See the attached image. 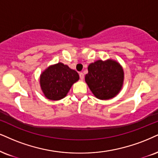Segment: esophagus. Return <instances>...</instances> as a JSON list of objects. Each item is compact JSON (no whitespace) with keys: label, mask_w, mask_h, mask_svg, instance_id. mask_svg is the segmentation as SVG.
<instances>
[{"label":"esophagus","mask_w":158,"mask_h":158,"mask_svg":"<svg viewBox=\"0 0 158 158\" xmlns=\"http://www.w3.org/2000/svg\"><path fill=\"white\" fill-rule=\"evenodd\" d=\"M79 75H80V78H81V80H83V78H84V74H83V73H80Z\"/></svg>","instance_id":"34e87169"}]
</instances>
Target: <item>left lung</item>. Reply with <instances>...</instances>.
<instances>
[{"label":"left lung","mask_w":158,"mask_h":158,"mask_svg":"<svg viewBox=\"0 0 158 158\" xmlns=\"http://www.w3.org/2000/svg\"><path fill=\"white\" fill-rule=\"evenodd\" d=\"M123 67L111 58L97 60L88 67L85 81L92 94L99 100L114 98L122 90L124 84Z\"/></svg>","instance_id":"8db88e82"}]
</instances>
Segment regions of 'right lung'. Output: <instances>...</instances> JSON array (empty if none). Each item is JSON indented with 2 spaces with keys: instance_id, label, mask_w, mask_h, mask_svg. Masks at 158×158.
<instances>
[{
  "instance_id": "1",
  "label": "right lung",
  "mask_w": 158,
  "mask_h": 158,
  "mask_svg": "<svg viewBox=\"0 0 158 158\" xmlns=\"http://www.w3.org/2000/svg\"><path fill=\"white\" fill-rule=\"evenodd\" d=\"M79 75L61 62L47 67L41 73L40 83L44 97L50 100H60L67 96Z\"/></svg>"
}]
</instances>
